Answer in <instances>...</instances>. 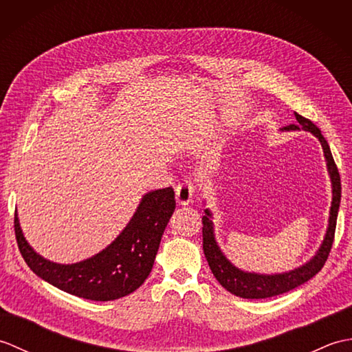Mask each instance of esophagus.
Returning a JSON list of instances; mask_svg holds the SVG:
<instances>
[{
    "instance_id": "esophagus-1",
    "label": "esophagus",
    "mask_w": 352,
    "mask_h": 352,
    "mask_svg": "<svg viewBox=\"0 0 352 352\" xmlns=\"http://www.w3.org/2000/svg\"><path fill=\"white\" fill-rule=\"evenodd\" d=\"M193 195H195V183L190 178H186L183 183L177 186L175 199L178 206H189L193 203Z\"/></svg>"
}]
</instances>
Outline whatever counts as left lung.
I'll return each mask as SVG.
<instances>
[{
    "label": "left lung",
    "instance_id": "1",
    "mask_svg": "<svg viewBox=\"0 0 352 352\" xmlns=\"http://www.w3.org/2000/svg\"><path fill=\"white\" fill-rule=\"evenodd\" d=\"M296 124H290L287 126L280 129L281 131H296L304 130L311 133L319 142L320 146L324 149V157L327 162V170L330 175L331 182V207H330V216H328V227L325 231L324 241L320 243L318 251L315 252L309 261L304 265L298 266L287 272H278V274H258V272H248L243 269L234 266L227 258L226 254L222 252L221 246L218 245L214 236V223H213V213L210 208H206L203 216V250L206 254V258L208 261L214 278L219 281L223 289H227L230 294L236 296L246 298V300H263V298H271L275 295L286 294V292L301 286L305 281L313 278L320 269L330 254L334 231H336V221H338L339 206H340V175L338 166H336L334 159L331 155V149L328 146V142L322 136V133L318 126L309 119L295 113Z\"/></svg>",
    "mask_w": 352,
    "mask_h": 352
}]
</instances>
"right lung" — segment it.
I'll return each mask as SVG.
<instances>
[{
    "mask_svg": "<svg viewBox=\"0 0 352 352\" xmlns=\"http://www.w3.org/2000/svg\"><path fill=\"white\" fill-rule=\"evenodd\" d=\"M175 210L172 188L142 197L136 212L113 242L77 263H56L36 252L14 213V233L25 263L42 280L85 300L113 301L139 289L151 272L163 231Z\"/></svg>",
    "mask_w": 352,
    "mask_h": 352,
    "instance_id": "right-lung-1",
    "label": "right lung"
}]
</instances>
